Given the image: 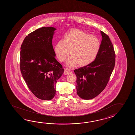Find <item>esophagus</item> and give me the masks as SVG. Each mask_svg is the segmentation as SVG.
Wrapping results in <instances>:
<instances>
[{"mask_svg": "<svg viewBox=\"0 0 135 135\" xmlns=\"http://www.w3.org/2000/svg\"><path fill=\"white\" fill-rule=\"evenodd\" d=\"M71 73V71L70 70H69V69L66 68V69H65L64 72V74L68 75L69 74H70V73Z\"/></svg>", "mask_w": 135, "mask_h": 135, "instance_id": "1", "label": "esophagus"}]
</instances>
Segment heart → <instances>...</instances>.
I'll use <instances>...</instances> for the list:
<instances>
[{
	"label": "heart",
	"mask_w": 135,
	"mask_h": 135,
	"mask_svg": "<svg viewBox=\"0 0 135 135\" xmlns=\"http://www.w3.org/2000/svg\"><path fill=\"white\" fill-rule=\"evenodd\" d=\"M100 48V41L98 37L79 29H72L64 36L63 40L58 42L55 51L61 62L70 54L67 61L69 66H86L95 61Z\"/></svg>",
	"instance_id": "b5f03b06"
}]
</instances>
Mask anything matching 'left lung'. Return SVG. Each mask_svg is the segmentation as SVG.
I'll list each match as a JSON object with an SVG mask.
<instances>
[{"label": "left lung", "instance_id": "left-lung-1", "mask_svg": "<svg viewBox=\"0 0 135 135\" xmlns=\"http://www.w3.org/2000/svg\"><path fill=\"white\" fill-rule=\"evenodd\" d=\"M100 50L95 61L74 70L77 76V94L84 99L96 97L106 87L115 64L114 49L109 37L101 31Z\"/></svg>", "mask_w": 135, "mask_h": 135}]
</instances>
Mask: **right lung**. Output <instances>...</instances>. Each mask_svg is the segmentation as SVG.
<instances>
[{
  "label": "right lung",
  "instance_id": "1",
  "mask_svg": "<svg viewBox=\"0 0 135 135\" xmlns=\"http://www.w3.org/2000/svg\"><path fill=\"white\" fill-rule=\"evenodd\" d=\"M53 27H42L29 34L21 47L20 70L29 89L37 98L52 99L55 86L64 72L55 58L52 39Z\"/></svg>",
  "mask_w": 135,
  "mask_h": 135
}]
</instances>
